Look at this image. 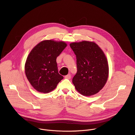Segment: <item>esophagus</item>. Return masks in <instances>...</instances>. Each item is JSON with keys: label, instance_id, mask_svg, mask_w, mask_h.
<instances>
[{"label": "esophagus", "instance_id": "1", "mask_svg": "<svg viewBox=\"0 0 135 135\" xmlns=\"http://www.w3.org/2000/svg\"><path fill=\"white\" fill-rule=\"evenodd\" d=\"M65 78L66 79H70L71 78V75H70V74H68V75H66V76H65Z\"/></svg>", "mask_w": 135, "mask_h": 135}]
</instances>
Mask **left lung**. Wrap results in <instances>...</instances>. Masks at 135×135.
I'll use <instances>...</instances> for the list:
<instances>
[{"label": "left lung", "instance_id": "obj_1", "mask_svg": "<svg viewBox=\"0 0 135 135\" xmlns=\"http://www.w3.org/2000/svg\"><path fill=\"white\" fill-rule=\"evenodd\" d=\"M70 47L76 57L77 73L72 82L76 91L84 96L99 92L109 76L108 61L102 49L94 42H73Z\"/></svg>", "mask_w": 135, "mask_h": 135}]
</instances>
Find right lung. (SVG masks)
I'll use <instances>...</instances> for the list:
<instances>
[{
	"mask_svg": "<svg viewBox=\"0 0 135 135\" xmlns=\"http://www.w3.org/2000/svg\"><path fill=\"white\" fill-rule=\"evenodd\" d=\"M67 46L64 41L44 40L30 52L25 64V73L29 82L37 91L49 93L64 79L59 74L56 58Z\"/></svg>",
	"mask_w": 135,
	"mask_h": 135,
	"instance_id": "add662e5",
	"label": "right lung"
}]
</instances>
